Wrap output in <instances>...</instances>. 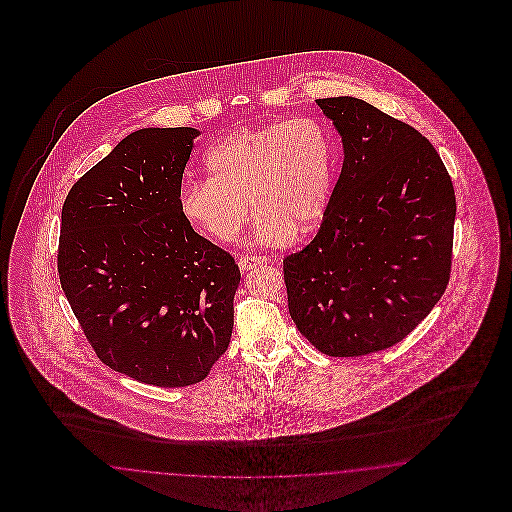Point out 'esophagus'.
<instances>
[{
    "label": "esophagus",
    "mask_w": 512,
    "mask_h": 512,
    "mask_svg": "<svg viewBox=\"0 0 512 512\" xmlns=\"http://www.w3.org/2000/svg\"><path fill=\"white\" fill-rule=\"evenodd\" d=\"M268 263H270V259L266 255H244V257H240L238 266H240V270H251V268Z\"/></svg>",
    "instance_id": "1"
}]
</instances>
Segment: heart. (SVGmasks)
Masks as SVG:
<instances>
[{
	"label": "heart",
	"mask_w": 512,
	"mask_h": 512,
	"mask_svg": "<svg viewBox=\"0 0 512 512\" xmlns=\"http://www.w3.org/2000/svg\"><path fill=\"white\" fill-rule=\"evenodd\" d=\"M210 176L187 178L180 210L201 233L233 244L259 212L257 238L287 244L323 221L334 189V146L325 125L308 116L244 125L206 155Z\"/></svg>",
	"instance_id": "obj_1"
}]
</instances>
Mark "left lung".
Segmentation results:
<instances>
[{"label":"left lung","mask_w":512,"mask_h":512,"mask_svg":"<svg viewBox=\"0 0 512 512\" xmlns=\"http://www.w3.org/2000/svg\"><path fill=\"white\" fill-rule=\"evenodd\" d=\"M317 105L343 142L319 233L283 261L289 313L328 357H362L411 334L445 293L456 197L415 127L357 97Z\"/></svg>","instance_id":"1"}]
</instances>
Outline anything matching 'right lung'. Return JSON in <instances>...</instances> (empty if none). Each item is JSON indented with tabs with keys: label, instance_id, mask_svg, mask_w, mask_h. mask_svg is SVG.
<instances>
[{
	"label": "right lung",
	"instance_id": "obj_1",
	"mask_svg": "<svg viewBox=\"0 0 512 512\" xmlns=\"http://www.w3.org/2000/svg\"><path fill=\"white\" fill-rule=\"evenodd\" d=\"M193 127L127 135L62 208L58 276L101 362L140 383H201L233 334L234 257L180 210Z\"/></svg>",
	"mask_w": 512,
	"mask_h": 512
}]
</instances>
